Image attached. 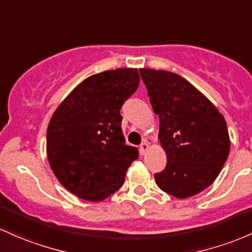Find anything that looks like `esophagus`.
Instances as JSON below:
<instances>
[{
  "label": "esophagus",
  "mask_w": 252,
  "mask_h": 252,
  "mask_svg": "<svg viewBox=\"0 0 252 252\" xmlns=\"http://www.w3.org/2000/svg\"><path fill=\"white\" fill-rule=\"evenodd\" d=\"M148 148H149V146H148V143L146 142V141H145V142L141 143L140 148H139V149H140V154H141V156H145V154L147 153Z\"/></svg>",
  "instance_id": "esophagus-1"
}]
</instances>
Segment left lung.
Returning <instances> with one entry per match:
<instances>
[{"label": "left lung", "instance_id": "obj_1", "mask_svg": "<svg viewBox=\"0 0 252 252\" xmlns=\"http://www.w3.org/2000/svg\"><path fill=\"white\" fill-rule=\"evenodd\" d=\"M156 115L167 164L156 173L162 191L188 198L203 191L219 176L229 153L227 126L219 110L184 77L140 69Z\"/></svg>", "mask_w": 252, "mask_h": 252}]
</instances>
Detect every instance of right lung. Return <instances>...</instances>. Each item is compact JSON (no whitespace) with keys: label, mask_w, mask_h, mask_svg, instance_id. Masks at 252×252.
Wrapping results in <instances>:
<instances>
[{"label":"right lung","mask_w":252,"mask_h":252,"mask_svg":"<svg viewBox=\"0 0 252 252\" xmlns=\"http://www.w3.org/2000/svg\"><path fill=\"white\" fill-rule=\"evenodd\" d=\"M137 69L118 68L95 74L77 85L49 122L46 153L60 183L86 201L98 202L123 185L139 158L126 145L121 107L136 92Z\"/></svg>","instance_id":"1"}]
</instances>
